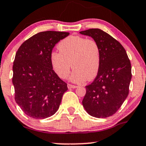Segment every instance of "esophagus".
Here are the masks:
<instances>
[{"label":"esophagus","mask_w":146,"mask_h":146,"mask_svg":"<svg viewBox=\"0 0 146 146\" xmlns=\"http://www.w3.org/2000/svg\"><path fill=\"white\" fill-rule=\"evenodd\" d=\"M67 86L68 88H77V86H75V85H72V84H67Z\"/></svg>","instance_id":"34e87169"}]
</instances>
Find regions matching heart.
<instances>
[{
  "instance_id": "1",
  "label": "heart",
  "mask_w": 146,
  "mask_h": 146,
  "mask_svg": "<svg viewBox=\"0 0 146 146\" xmlns=\"http://www.w3.org/2000/svg\"><path fill=\"white\" fill-rule=\"evenodd\" d=\"M58 47L60 52H52L50 62L59 78H66L71 66L74 70L69 79L73 82L82 83L96 77L101 58L100 46L95 40L80 36H70L62 40Z\"/></svg>"
}]
</instances>
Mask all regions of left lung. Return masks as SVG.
<instances>
[{"label":"left lung","mask_w":146,"mask_h":146,"mask_svg":"<svg viewBox=\"0 0 146 146\" xmlns=\"http://www.w3.org/2000/svg\"><path fill=\"white\" fill-rule=\"evenodd\" d=\"M80 33L98 43L101 58L97 77L86 86L83 106L97 118L112 116L128 97L132 78L130 61L123 46L105 31L90 29Z\"/></svg>","instance_id":"left-lung-1"}]
</instances>
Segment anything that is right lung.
Here are the masks:
<instances>
[{
  "label": "right lung",
  "instance_id": "add662e5",
  "mask_svg": "<svg viewBox=\"0 0 146 146\" xmlns=\"http://www.w3.org/2000/svg\"><path fill=\"white\" fill-rule=\"evenodd\" d=\"M68 32L46 31L25 41L16 53L12 82L15 100L27 115L33 119L52 116L59 108L67 84L53 71L52 50Z\"/></svg>",
  "mask_w": 146,
  "mask_h": 146
}]
</instances>
